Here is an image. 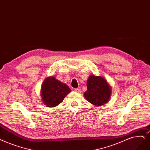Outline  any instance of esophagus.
I'll return each instance as SVG.
<instances>
[{
  "label": "esophagus",
  "mask_w": 150,
  "mask_h": 150,
  "mask_svg": "<svg viewBox=\"0 0 150 150\" xmlns=\"http://www.w3.org/2000/svg\"><path fill=\"white\" fill-rule=\"evenodd\" d=\"M75 92H76V93H80L81 92V89H80V88H76V89H75V90H74Z\"/></svg>",
  "instance_id": "34e87169"
}]
</instances>
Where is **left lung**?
<instances>
[{"mask_svg":"<svg viewBox=\"0 0 150 150\" xmlns=\"http://www.w3.org/2000/svg\"><path fill=\"white\" fill-rule=\"evenodd\" d=\"M111 94V88L103 78L90 75L87 81V91L84 96L86 100L96 106L105 104Z\"/></svg>","mask_w":150,"mask_h":150,"instance_id":"obj_1","label":"left lung"}]
</instances>
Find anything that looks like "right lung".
Returning a JSON list of instances; mask_svg holds the SVG:
<instances>
[{
  "mask_svg": "<svg viewBox=\"0 0 150 150\" xmlns=\"http://www.w3.org/2000/svg\"><path fill=\"white\" fill-rule=\"evenodd\" d=\"M71 89L67 84L50 76L45 80L42 84V101L47 107H54L61 103Z\"/></svg>",
  "mask_w": 150,
  "mask_h": 150,
  "instance_id": "1",
  "label": "right lung"
}]
</instances>
